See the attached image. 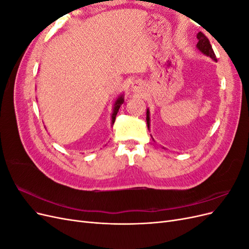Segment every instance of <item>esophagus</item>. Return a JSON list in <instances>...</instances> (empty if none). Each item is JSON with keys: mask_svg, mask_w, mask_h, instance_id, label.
<instances>
[{"mask_svg": "<svg viewBox=\"0 0 249 249\" xmlns=\"http://www.w3.org/2000/svg\"><path fill=\"white\" fill-rule=\"evenodd\" d=\"M141 88H142V86H141V84H140L139 82H136V83H134V84H133V90H134V91L139 92V91H141Z\"/></svg>", "mask_w": 249, "mask_h": 249, "instance_id": "34e87169", "label": "esophagus"}]
</instances>
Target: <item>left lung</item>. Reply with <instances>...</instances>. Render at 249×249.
Instances as JSON below:
<instances>
[{
  "instance_id": "left-lung-1",
  "label": "left lung",
  "mask_w": 249,
  "mask_h": 249,
  "mask_svg": "<svg viewBox=\"0 0 249 249\" xmlns=\"http://www.w3.org/2000/svg\"><path fill=\"white\" fill-rule=\"evenodd\" d=\"M197 39H198V42L196 44L197 49L202 52L203 54H206L207 56L211 57L212 59L216 60V56H215V53L212 49V46L210 44V41L208 39V37L203 34L202 32H199L197 34ZM146 122H147V126L149 127V112L148 110L146 111Z\"/></svg>"
}]
</instances>
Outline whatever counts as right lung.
<instances>
[{"mask_svg":"<svg viewBox=\"0 0 249 249\" xmlns=\"http://www.w3.org/2000/svg\"><path fill=\"white\" fill-rule=\"evenodd\" d=\"M123 103H124V97H123V95H122V96H119L118 99H117V101L115 102L114 109H113V114H112V124H114L115 117H116V114H117V112H118V109H119V107H120V105H122Z\"/></svg>","mask_w":249,"mask_h":249,"instance_id":"add662e5","label":"right lung"}]
</instances>
